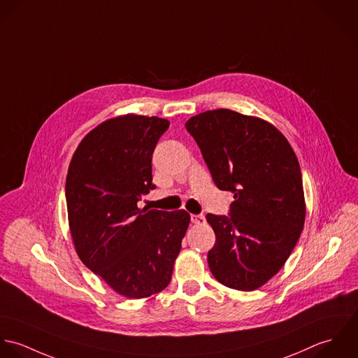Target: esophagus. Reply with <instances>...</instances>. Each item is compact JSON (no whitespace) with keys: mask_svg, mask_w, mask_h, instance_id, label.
Listing matches in <instances>:
<instances>
[{"mask_svg":"<svg viewBox=\"0 0 358 358\" xmlns=\"http://www.w3.org/2000/svg\"><path fill=\"white\" fill-rule=\"evenodd\" d=\"M191 221L194 222V224H205L206 222V218H205V215H191Z\"/></svg>","mask_w":358,"mask_h":358,"instance_id":"1","label":"esophagus"}]
</instances>
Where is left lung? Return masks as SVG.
I'll list each match as a JSON object with an SVG mask.
<instances>
[{"instance_id":"1","label":"left lung","mask_w":358,"mask_h":358,"mask_svg":"<svg viewBox=\"0 0 358 358\" xmlns=\"http://www.w3.org/2000/svg\"><path fill=\"white\" fill-rule=\"evenodd\" d=\"M185 127L217 188L235 199L229 215H206L215 234L209 268L222 285L255 290L282 268L303 231L297 157L271 123L229 109L199 113Z\"/></svg>"}]
</instances>
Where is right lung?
I'll return each mask as SVG.
<instances>
[{
  "instance_id": "obj_1",
  "label": "right lung",
  "mask_w": 358,
  "mask_h": 358,
  "mask_svg": "<svg viewBox=\"0 0 358 358\" xmlns=\"http://www.w3.org/2000/svg\"><path fill=\"white\" fill-rule=\"evenodd\" d=\"M166 119H109L78 143L66 177V205L80 260L115 292L149 297L170 284L191 217L140 209L152 184V153Z\"/></svg>"
}]
</instances>
